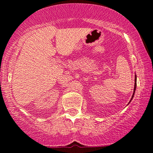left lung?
Wrapping results in <instances>:
<instances>
[{
  "mask_svg": "<svg viewBox=\"0 0 153 153\" xmlns=\"http://www.w3.org/2000/svg\"><path fill=\"white\" fill-rule=\"evenodd\" d=\"M136 75L135 76V85H134V94H133V95H132V97H131V99L132 98H133V97H134V92H135V90H136ZM129 101V102H130Z\"/></svg>",
  "mask_w": 153,
  "mask_h": 153,
  "instance_id": "left-lung-1",
  "label": "left lung"
}]
</instances>
